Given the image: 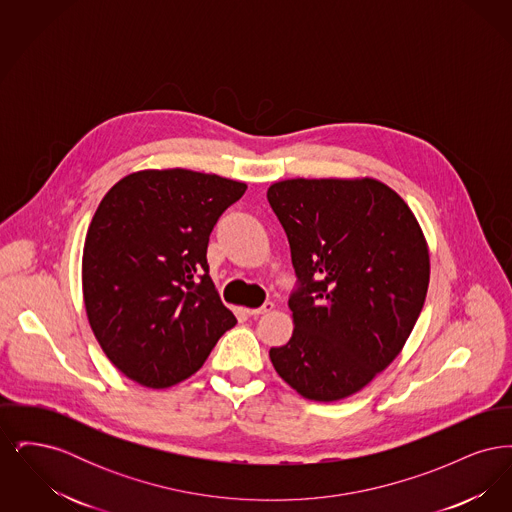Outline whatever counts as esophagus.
I'll use <instances>...</instances> for the list:
<instances>
[{"label":"esophagus","mask_w":512,"mask_h":512,"mask_svg":"<svg viewBox=\"0 0 512 512\" xmlns=\"http://www.w3.org/2000/svg\"><path fill=\"white\" fill-rule=\"evenodd\" d=\"M272 309H274V303L267 301V303H263V305H261V307H257V309H247V315H249V317H259V315L270 313Z\"/></svg>","instance_id":"obj_1"}]
</instances>
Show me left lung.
I'll list each match as a JSON object with an SVG mask.
<instances>
[{"mask_svg": "<svg viewBox=\"0 0 512 512\" xmlns=\"http://www.w3.org/2000/svg\"><path fill=\"white\" fill-rule=\"evenodd\" d=\"M267 199L297 276L292 338L270 361L307 399L349 397L413 332L430 282L424 234L409 205L372 178L282 180Z\"/></svg>", "mask_w": 512, "mask_h": 512, "instance_id": "8db88e82", "label": "left lung"}]
</instances>
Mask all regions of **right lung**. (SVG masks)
Instances as JSON below:
<instances>
[{"instance_id": "add662e5", "label": "right lung", "mask_w": 512, "mask_h": 512, "mask_svg": "<svg viewBox=\"0 0 512 512\" xmlns=\"http://www.w3.org/2000/svg\"><path fill=\"white\" fill-rule=\"evenodd\" d=\"M244 182L167 169L124 176L86 234L82 290L90 326L130 380L171 388L236 324L209 276L207 245Z\"/></svg>"}]
</instances>
